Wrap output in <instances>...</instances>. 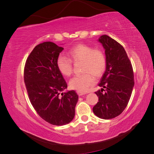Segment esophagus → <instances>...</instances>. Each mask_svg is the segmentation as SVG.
I'll use <instances>...</instances> for the list:
<instances>
[{"mask_svg":"<svg viewBox=\"0 0 154 154\" xmlns=\"http://www.w3.org/2000/svg\"><path fill=\"white\" fill-rule=\"evenodd\" d=\"M77 93H78V94L79 96H82V95L86 94L85 92H82V91H77Z\"/></svg>","mask_w":154,"mask_h":154,"instance_id":"esophagus-1","label":"esophagus"}]
</instances>
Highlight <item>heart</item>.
<instances>
[{
    "instance_id": "1",
    "label": "heart",
    "mask_w": 154,
    "mask_h": 154,
    "mask_svg": "<svg viewBox=\"0 0 154 154\" xmlns=\"http://www.w3.org/2000/svg\"><path fill=\"white\" fill-rule=\"evenodd\" d=\"M69 58L60 56L57 59V66L63 76H69L72 72V62H82V72L74 76L69 82L72 89L86 92L95 83L94 76H100L105 71L106 65L105 55L103 51L94 49L91 45L80 44L68 51Z\"/></svg>"
}]
</instances>
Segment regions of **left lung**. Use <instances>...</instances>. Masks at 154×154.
Returning <instances> with one entry per match:
<instances>
[{
    "mask_svg": "<svg viewBox=\"0 0 154 154\" xmlns=\"http://www.w3.org/2000/svg\"><path fill=\"white\" fill-rule=\"evenodd\" d=\"M98 41L105 49L106 65L98 84L102 88L95 92L99 101L92 110L98 118L109 119L117 117L127 107L134 86V72L122 45L106 35Z\"/></svg>",
    "mask_w": 154,
    "mask_h": 154,
    "instance_id": "8db88e82",
    "label": "left lung"
}]
</instances>
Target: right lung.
Listing matches in <instances>:
<instances>
[{
    "instance_id": "right-lung-1",
    "label": "right lung",
    "mask_w": 154,
    "mask_h": 154,
    "mask_svg": "<svg viewBox=\"0 0 154 154\" xmlns=\"http://www.w3.org/2000/svg\"><path fill=\"white\" fill-rule=\"evenodd\" d=\"M63 49L51 42L37 45L24 67V82L31 103L45 122L57 126L73 119L78 100L74 91L61 93L67 88L57 63Z\"/></svg>"
}]
</instances>
